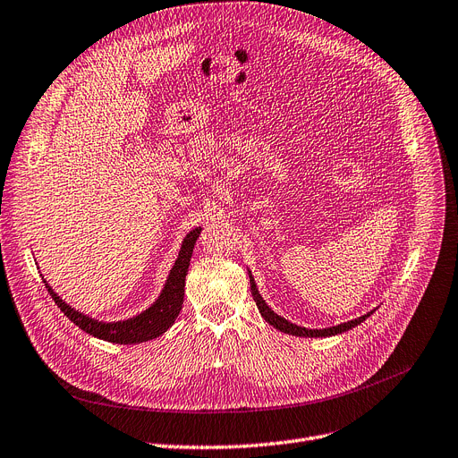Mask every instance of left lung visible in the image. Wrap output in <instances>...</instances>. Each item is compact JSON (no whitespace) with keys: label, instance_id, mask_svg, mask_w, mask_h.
Returning a JSON list of instances; mask_svg holds the SVG:
<instances>
[{"label":"left lung","instance_id":"obj_1","mask_svg":"<svg viewBox=\"0 0 458 458\" xmlns=\"http://www.w3.org/2000/svg\"><path fill=\"white\" fill-rule=\"evenodd\" d=\"M248 276H250V285H251V295H253V301L255 304H258L259 308V314L267 319V323H270L274 328H278V331L285 333V335H293V336H302V338H325V336H335V335H342L345 331H350V328L360 325L364 319L370 318V314H374V310L369 314H364L357 319H352V321H345V323H340V325H335V327H327V328H306V327H299L295 323L287 321L285 318L278 316L274 310L263 301L261 293L258 289V285H255V280L251 276V272L248 270Z\"/></svg>","mask_w":458,"mask_h":458}]
</instances>
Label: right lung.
<instances>
[{
  "label": "right lung",
  "mask_w": 458,
  "mask_h": 458,
  "mask_svg": "<svg viewBox=\"0 0 458 458\" xmlns=\"http://www.w3.org/2000/svg\"><path fill=\"white\" fill-rule=\"evenodd\" d=\"M199 234H200V227H195L193 231H190L186 234V239L182 241L178 258L169 272L165 285H163V289L159 293V297L156 299V302L150 308H146L144 312H140L139 316H133L130 319L106 323V321L89 318V316L79 312V310L71 308L64 299H60L58 293L47 284V280H43V282L50 293V297L54 299V302H56L58 308L64 312V316H67L79 328H82L84 333L96 336L99 340H105V342H113V344L148 342V340L161 336L169 327H173L174 319L180 314L182 304H184L186 274H188L193 246H195V241L199 239Z\"/></svg>",
  "instance_id": "add662e5"
}]
</instances>
